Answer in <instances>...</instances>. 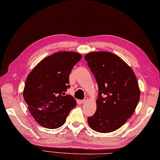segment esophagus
Returning a JSON list of instances; mask_svg holds the SVG:
<instances>
[{
  "label": "esophagus",
  "instance_id": "esophagus-1",
  "mask_svg": "<svg viewBox=\"0 0 160 160\" xmlns=\"http://www.w3.org/2000/svg\"><path fill=\"white\" fill-rule=\"evenodd\" d=\"M87 101H88V99H83V100H81V103H85L86 102H87Z\"/></svg>",
  "mask_w": 160,
  "mask_h": 160
}]
</instances>
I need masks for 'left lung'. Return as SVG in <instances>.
<instances>
[{
	"instance_id": "left-lung-1",
	"label": "left lung",
	"mask_w": 160,
	"mask_h": 160,
	"mask_svg": "<svg viewBox=\"0 0 160 160\" xmlns=\"http://www.w3.org/2000/svg\"><path fill=\"white\" fill-rule=\"evenodd\" d=\"M99 88L97 110L88 118L94 131L106 133L119 129L134 113L139 100L138 79L126 62L109 52L85 55Z\"/></svg>"
}]
</instances>
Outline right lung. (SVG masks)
I'll return each mask as SVG.
<instances>
[{"mask_svg": "<svg viewBox=\"0 0 160 160\" xmlns=\"http://www.w3.org/2000/svg\"><path fill=\"white\" fill-rule=\"evenodd\" d=\"M82 55L76 52H57L41 61L26 79L25 102L35 121L43 128H58L66 121L77 102L65 92L69 75Z\"/></svg>", "mask_w": 160, "mask_h": 160, "instance_id": "right-lung-1", "label": "right lung"}]
</instances>
